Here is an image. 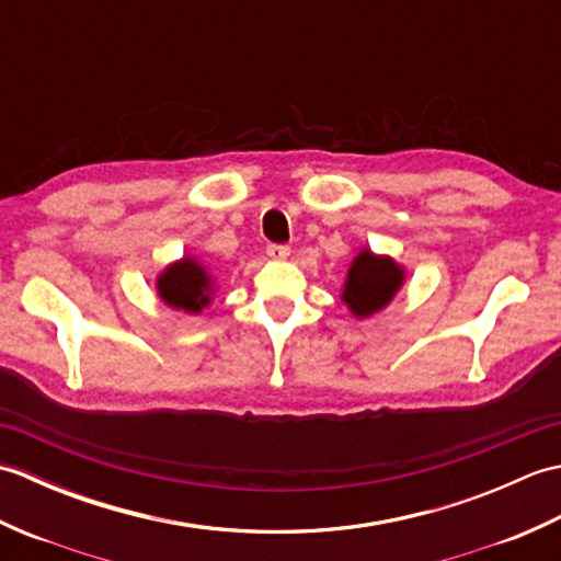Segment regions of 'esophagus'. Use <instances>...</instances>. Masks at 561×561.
<instances>
[{
	"label": "esophagus",
	"mask_w": 561,
	"mask_h": 561,
	"mask_svg": "<svg viewBox=\"0 0 561 561\" xmlns=\"http://www.w3.org/2000/svg\"><path fill=\"white\" fill-rule=\"evenodd\" d=\"M267 255H270L272 260L289 257V245H284V243H270V245H267Z\"/></svg>",
	"instance_id": "obj_1"
}]
</instances>
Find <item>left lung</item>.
I'll return each instance as SVG.
<instances>
[{"label":"left lung","instance_id":"left-lung-1","mask_svg":"<svg viewBox=\"0 0 561 561\" xmlns=\"http://www.w3.org/2000/svg\"><path fill=\"white\" fill-rule=\"evenodd\" d=\"M402 284V270L390 257H376L364 250L350 267L342 299L354 316L366 318L380 311Z\"/></svg>","mask_w":561,"mask_h":561}]
</instances>
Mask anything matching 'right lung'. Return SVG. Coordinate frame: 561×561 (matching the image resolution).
I'll return each mask as SVG.
<instances>
[{"mask_svg":"<svg viewBox=\"0 0 561 561\" xmlns=\"http://www.w3.org/2000/svg\"><path fill=\"white\" fill-rule=\"evenodd\" d=\"M159 294L161 299L173 306L183 308L190 313H199L209 304V277L195 260H181L165 270L159 277Z\"/></svg>","mask_w":561,"mask_h":561,"instance_id":"obj_1","label":"right lung"}]
</instances>
